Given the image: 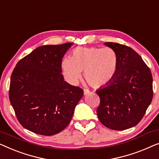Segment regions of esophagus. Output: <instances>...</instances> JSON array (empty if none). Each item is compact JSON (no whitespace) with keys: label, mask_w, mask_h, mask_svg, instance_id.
<instances>
[{"label":"esophagus","mask_w":159,"mask_h":159,"mask_svg":"<svg viewBox=\"0 0 159 159\" xmlns=\"http://www.w3.org/2000/svg\"><path fill=\"white\" fill-rule=\"evenodd\" d=\"M89 93V89H84V95H88Z\"/></svg>","instance_id":"1"}]
</instances>
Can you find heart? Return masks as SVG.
Instances as JSON below:
<instances>
[{
  "instance_id": "b5f03b06",
  "label": "heart",
  "mask_w": 159,
  "mask_h": 159,
  "mask_svg": "<svg viewBox=\"0 0 159 159\" xmlns=\"http://www.w3.org/2000/svg\"><path fill=\"white\" fill-rule=\"evenodd\" d=\"M64 75L68 81L76 84L84 72L86 81L94 87L110 84L116 77L118 67V54L110 47H78L71 58L61 62Z\"/></svg>"
}]
</instances>
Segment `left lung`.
Returning a JSON list of instances; mask_svg holds the SVG:
<instances>
[{
    "mask_svg": "<svg viewBox=\"0 0 159 159\" xmlns=\"http://www.w3.org/2000/svg\"><path fill=\"white\" fill-rule=\"evenodd\" d=\"M105 44L118 54V67L113 80L96 90L100 102L97 114L110 129L123 130L136 125L153 99V77L141 57L118 43Z\"/></svg>",
    "mask_w": 159,
    "mask_h": 159,
    "instance_id": "obj_1",
    "label": "left lung"
}]
</instances>
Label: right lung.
I'll list each match as a JSON object with an SVG mask.
<instances>
[{"mask_svg": "<svg viewBox=\"0 0 159 159\" xmlns=\"http://www.w3.org/2000/svg\"><path fill=\"white\" fill-rule=\"evenodd\" d=\"M72 43L45 45L16 65L9 100L20 125L36 134L53 135L69 125L83 89L64 80L61 61Z\"/></svg>", "mask_w": 159, "mask_h": 159, "instance_id": "1", "label": "right lung"}]
</instances>
